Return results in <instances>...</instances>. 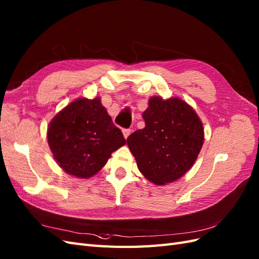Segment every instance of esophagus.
I'll use <instances>...</instances> for the list:
<instances>
[{
    "label": "esophagus",
    "instance_id": "1",
    "mask_svg": "<svg viewBox=\"0 0 259 259\" xmlns=\"http://www.w3.org/2000/svg\"><path fill=\"white\" fill-rule=\"evenodd\" d=\"M130 132H131V130H130V129H123V130H122L123 138H124V139H127V138L129 137V135H130Z\"/></svg>",
    "mask_w": 259,
    "mask_h": 259
}]
</instances>
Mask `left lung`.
Returning <instances> with one entry per match:
<instances>
[{
  "label": "left lung",
  "instance_id": "8db88e82",
  "mask_svg": "<svg viewBox=\"0 0 259 259\" xmlns=\"http://www.w3.org/2000/svg\"><path fill=\"white\" fill-rule=\"evenodd\" d=\"M142 117L145 127L127 139L140 172L156 186L178 180L190 170L202 150V120L179 98L152 97Z\"/></svg>",
  "mask_w": 259,
  "mask_h": 259
}]
</instances>
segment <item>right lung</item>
Returning <instances> with one entry per match:
<instances>
[{
	"label": "right lung",
	"instance_id": "right-lung-1",
	"mask_svg": "<svg viewBox=\"0 0 259 259\" xmlns=\"http://www.w3.org/2000/svg\"><path fill=\"white\" fill-rule=\"evenodd\" d=\"M48 143L63 170L80 179L91 178L113 152L125 144L101 98L77 99L49 123Z\"/></svg>",
	"mask_w": 259,
	"mask_h": 259
}]
</instances>
